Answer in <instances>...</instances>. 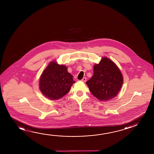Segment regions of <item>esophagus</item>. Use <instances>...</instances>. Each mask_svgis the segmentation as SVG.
<instances>
[{
  "label": "esophagus",
  "instance_id": "esophagus-1",
  "mask_svg": "<svg viewBox=\"0 0 154 154\" xmlns=\"http://www.w3.org/2000/svg\"><path fill=\"white\" fill-rule=\"evenodd\" d=\"M82 81L83 82H85L86 81V77H84V78L82 79Z\"/></svg>",
  "mask_w": 154,
  "mask_h": 154
}]
</instances>
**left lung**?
I'll use <instances>...</instances> for the list:
<instances>
[{"mask_svg":"<svg viewBox=\"0 0 154 154\" xmlns=\"http://www.w3.org/2000/svg\"><path fill=\"white\" fill-rule=\"evenodd\" d=\"M121 71L113 61L103 57L93 66V75L86 84L97 98L105 101L118 94L123 84Z\"/></svg>","mask_w":154,"mask_h":154,"instance_id":"1","label":"left lung"}]
</instances>
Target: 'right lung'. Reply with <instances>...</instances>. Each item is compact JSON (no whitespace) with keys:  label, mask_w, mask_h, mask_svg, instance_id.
<instances>
[{"label":"right lung","mask_w":154,"mask_h":154,"mask_svg":"<svg viewBox=\"0 0 154 154\" xmlns=\"http://www.w3.org/2000/svg\"><path fill=\"white\" fill-rule=\"evenodd\" d=\"M75 82L67 67L52 61L43 71L39 81L40 91L50 100H58L68 93Z\"/></svg>","instance_id":"obj_1"}]
</instances>
